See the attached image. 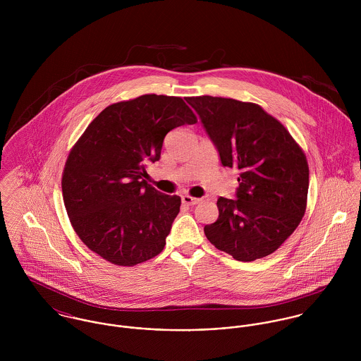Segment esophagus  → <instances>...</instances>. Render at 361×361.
Instances as JSON below:
<instances>
[{
  "mask_svg": "<svg viewBox=\"0 0 361 361\" xmlns=\"http://www.w3.org/2000/svg\"><path fill=\"white\" fill-rule=\"evenodd\" d=\"M182 203L186 204V206H195L197 203H200V199H195V197H190V196H182Z\"/></svg>",
  "mask_w": 361,
  "mask_h": 361,
  "instance_id": "obj_1",
  "label": "esophagus"
}]
</instances>
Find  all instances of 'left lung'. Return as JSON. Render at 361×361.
<instances>
[{
    "label": "left lung",
    "instance_id": "left-lung-1",
    "mask_svg": "<svg viewBox=\"0 0 361 361\" xmlns=\"http://www.w3.org/2000/svg\"><path fill=\"white\" fill-rule=\"evenodd\" d=\"M224 166L239 171L236 199L219 197L207 239L238 261L274 253L299 226L307 204L306 155L285 126L259 105L189 97Z\"/></svg>",
    "mask_w": 361,
    "mask_h": 361
}]
</instances>
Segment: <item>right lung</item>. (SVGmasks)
<instances>
[{"label": "right lung", "instance_id": "1", "mask_svg": "<svg viewBox=\"0 0 361 361\" xmlns=\"http://www.w3.org/2000/svg\"><path fill=\"white\" fill-rule=\"evenodd\" d=\"M197 122L180 97L145 94L108 105L71 150L62 196L82 242L115 265L159 255L180 197L147 185V165L161 157L166 133Z\"/></svg>", "mask_w": 361, "mask_h": 361}]
</instances>
